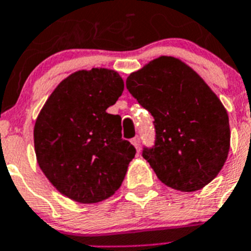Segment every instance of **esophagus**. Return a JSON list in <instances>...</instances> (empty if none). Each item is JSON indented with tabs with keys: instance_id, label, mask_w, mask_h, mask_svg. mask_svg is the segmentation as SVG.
Listing matches in <instances>:
<instances>
[{
	"instance_id": "esophagus-1",
	"label": "esophagus",
	"mask_w": 251,
	"mask_h": 251,
	"mask_svg": "<svg viewBox=\"0 0 251 251\" xmlns=\"http://www.w3.org/2000/svg\"><path fill=\"white\" fill-rule=\"evenodd\" d=\"M131 143H132V145L135 147V149H136V151L138 152L140 151V145H141L140 138H139V136H135V138L131 140Z\"/></svg>"
}]
</instances>
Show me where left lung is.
Masks as SVG:
<instances>
[{
	"mask_svg": "<svg viewBox=\"0 0 251 251\" xmlns=\"http://www.w3.org/2000/svg\"><path fill=\"white\" fill-rule=\"evenodd\" d=\"M126 88L154 117L155 145L143 156L160 182L195 192L216 178L230 150L228 115L191 67L159 56L132 72Z\"/></svg>",
	"mask_w": 251,
	"mask_h": 251,
	"instance_id": "obj_1",
	"label": "left lung"
}]
</instances>
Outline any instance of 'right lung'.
<instances>
[{"instance_id": "1", "label": "right lung", "mask_w": 251, "mask_h": 251, "mask_svg": "<svg viewBox=\"0 0 251 251\" xmlns=\"http://www.w3.org/2000/svg\"><path fill=\"white\" fill-rule=\"evenodd\" d=\"M123 91V78L112 69L74 72L56 86L35 121L39 167L73 201L99 203L123 184L136 150L121 138V117L106 111Z\"/></svg>"}]
</instances>
